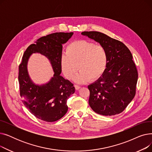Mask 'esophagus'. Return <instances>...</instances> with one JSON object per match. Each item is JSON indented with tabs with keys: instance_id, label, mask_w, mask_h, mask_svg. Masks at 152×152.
I'll use <instances>...</instances> for the list:
<instances>
[{
	"instance_id": "34e87169",
	"label": "esophagus",
	"mask_w": 152,
	"mask_h": 152,
	"mask_svg": "<svg viewBox=\"0 0 152 152\" xmlns=\"http://www.w3.org/2000/svg\"><path fill=\"white\" fill-rule=\"evenodd\" d=\"M75 89H76V90H79V89L81 88V87L79 86H78V85H75Z\"/></svg>"
}]
</instances>
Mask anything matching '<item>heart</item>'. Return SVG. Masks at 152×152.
<instances>
[{
  "label": "heart",
  "mask_w": 152,
  "mask_h": 152,
  "mask_svg": "<svg viewBox=\"0 0 152 152\" xmlns=\"http://www.w3.org/2000/svg\"><path fill=\"white\" fill-rule=\"evenodd\" d=\"M107 53L101 45L80 40L69 44L66 54L60 58V67L65 77L69 80L73 79L79 69V73L75 78L78 84H84L90 79L93 81L104 72L107 63Z\"/></svg>",
  "instance_id": "1"
}]
</instances>
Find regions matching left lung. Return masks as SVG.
I'll list each match as a JSON object with an SVG mask.
<instances>
[{
  "instance_id": "left-lung-1",
  "label": "left lung",
  "mask_w": 152,
  "mask_h": 152,
  "mask_svg": "<svg viewBox=\"0 0 152 152\" xmlns=\"http://www.w3.org/2000/svg\"><path fill=\"white\" fill-rule=\"evenodd\" d=\"M81 34L102 45L108 57L102 75L88 86L90 107L103 116L121 113L135 96L138 79L131 52L121 41L100 32L84 31Z\"/></svg>"
}]
</instances>
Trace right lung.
I'll return each mask as SVG.
<instances>
[{
	"label": "right lung",
	"instance_id": "right-lung-1",
	"mask_svg": "<svg viewBox=\"0 0 152 152\" xmlns=\"http://www.w3.org/2000/svg\"><path fill=\"white\" fill-rule=\"evenodd\" d=\"M73 34V33H55L39 38L36 44L27 48L19 66L18 81L23 104L31 114L44 121H56L65 115L68 109L67 100L75 92L73 84L60 75V63L62 45ZM33 53H41L49 59L54 72L51 80L42 85L34 83L27 72V61Z\"/></svg>",
	"mask_w": 152,
	"mask_h": 152
}]
</instances>
